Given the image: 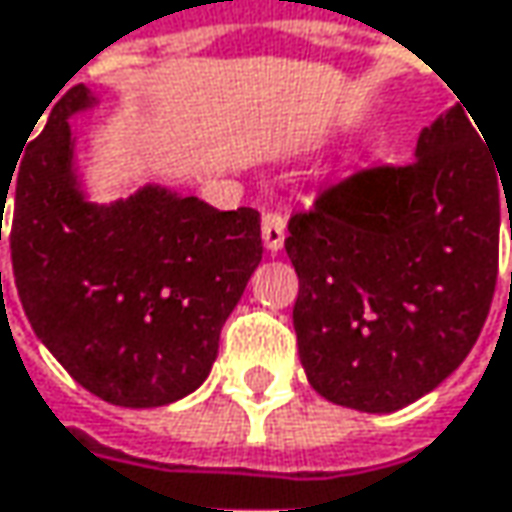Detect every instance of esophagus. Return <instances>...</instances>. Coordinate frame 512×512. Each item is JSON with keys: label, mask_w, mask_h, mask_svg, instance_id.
<instances>
[{"label": "esophagus", "mask_w": 512, "mask_h": 512, "mask_svg": "<svg viewBox=\"0 0 512 512\" xmlns=\"http://www.w3.org/2000/svg\"><path fill=\"white\" fill-rule=\"evenodd\" d=\"M284 228H287V222H284L281 213H275V210H266V213H263V219H260V234H263V246H266L269 252H281V249H284Z\"/></svg>", "instance_id": "34e87169"}]
</instances>
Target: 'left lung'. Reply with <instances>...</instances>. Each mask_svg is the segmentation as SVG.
<instances>
[{"label":"left lung","instance_id":"8db88e82","mask_svg":"<svg viewBox=\"0 0 512 512\" xmlns=\"http://www.w3.org/2000/svg\"><path fill=\"white\" fill-rule=\"evenodd\" d=\"M466 111L425 128L416 161L366 166L290 216L299 357L334 404L407 407L466 360L487 322L512 161L489 152Z\"/></svg>","mask_w":512,"mask_h":512}]
</instances>
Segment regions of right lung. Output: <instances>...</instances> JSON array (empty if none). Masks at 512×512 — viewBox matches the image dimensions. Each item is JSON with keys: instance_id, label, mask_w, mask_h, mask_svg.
<instances>
[{"instance_id": "1", "label": "right lung", "mask_w": 512, "mask_h": 512, "mask_svg": "<svg viewBox=\"0 0 512 512\" xmlns=\"http://www.w3.org/2000/svg\"><path fill=\"white\" fill-rule=\"evenodd\" d=\"M90 105L75 84L25 146L14 281L34 334L84 390L119 407H161L208 378L219 331L263 255L260 213L152 184L114 205L87 202L72 172L70 117Z\"/></svg>"}]
</instances>
